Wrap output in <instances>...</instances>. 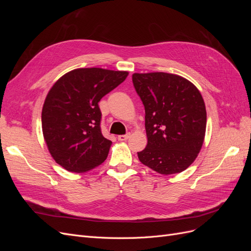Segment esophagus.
<instances>
[{"mask_svg":"<svg viewBox=\"0 0 251 251\" xmlns=\"http://www.w3.org/2000/svg\"><path fill=\"white\" fill-rule=\"evenodd\" d=\"M128 137H130V134L119 135V136H118V140H120V141H125V140H126Z\"/></svg>","mask_w":251,"mask_h":251,"instance_id":"obj_1","label":"esophagus"}]
</instances>
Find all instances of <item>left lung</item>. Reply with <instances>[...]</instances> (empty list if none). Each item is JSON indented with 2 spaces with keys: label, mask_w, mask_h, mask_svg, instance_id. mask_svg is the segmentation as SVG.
Instances as JSON below:
<instances>
[{
  "label": "left lung",
  "mask_w": 251,
  "mask_h": 251,
  "mask_svg": "<svg viewBox=\"0 0 251 251\" xmlns=\"http://www.w3.org/2000/svg\"><path fill=\"white\" fill-rule=\"evenodd\" d=\"M133 85L146 110L147 148L142 164L171 175L183 172L198 156L206 130V109L199 90L176 74L134 73Z\"/></svg>",
  "instance_id": "obj_1"
}]
</instances>
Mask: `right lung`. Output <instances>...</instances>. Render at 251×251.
I'll return each mask as SVG.
<instances>
[{"mask_svg": "<svg viewBox=\"0 0 251 251\" xmlns=\"http://www.w3.org/2000/svg\"><path fill=\"white\" fill-rule=\"evenodd\" d=\"M127 74L80 68L66 73L50 89L42 111L43 134L51 156L65 170L85 173L107 159L112 141L101 134L98 102Z\"/></svg>", "mask_w": 251, "mask_h": 251, "instance_id": "right-lung-1", "label": "right lung"}]
</instances>
